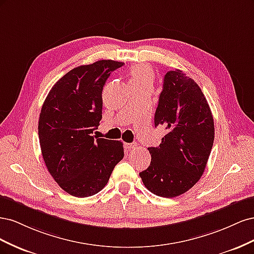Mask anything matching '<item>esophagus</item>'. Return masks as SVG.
Listing matches in <instances>:
<instances>
[{
    "label": "esophagus",
    "instance_id": "obj_1",
    "mask_svg": "<svg viewBox=\"0 0 254 254\" xmlns=\"http://www.w3.org/2000/svg\"><path fill=\"white\" fill-rule=\"evenodd\" d=\"M124 146L127 150H132V149L136 148L137 145H136V143H125Z\"/></svg>",
    "mask_w": 254,
    "mask_h": 254
}]
</instances>
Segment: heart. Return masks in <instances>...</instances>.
I'll list each match as a JSON object with an SVG mask.
<instances>
[{
	"instance_id": "heart-1",
	"label": "heart",
	"mask_w": 254,
	"mask_h": 254,
	"mask_svg": "<svg viewBox=\"0 0 254 254\" xmlns=\"http://www.w3.org/2000/svg\"><path fill=\"white\" fill-rule=\"evenodd\" d=\"M155 80L152 67L146 64L133 65L129 71V84L131 88H151Z\"/></svg>"
}]
</instances>
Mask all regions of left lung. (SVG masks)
Wrapping results in <instances>:
<instances>
[{
  "instance_id": "8db88e82",
  "label": "left lung",
  "mask_w": 254,
  "mask_h": 254,
  "mask_svg": "<svg viewBox=\"0 0 254 254\" xmlns=\"http://www.w3.org/2000/svg\"><path fill=\"white\" fill-rule=\"evenodd\" d=\"M167 133L157 147H148L151 162L140 173L144 186L160 197L173 198L193 188L202 176L214 142V121L201 89L182 71H168L163 79L155 126Z\"/></svg>"
}]
</instances>
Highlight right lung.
<instances>
[{"label":"right lung","mask_w":254,"mask_h":254,"mask_svg":"<svg viewBox=\"0 0 254 254\" xmlns=\"http://www.w3.org/2000/svg\"><path fill=\"white\" fill-rule=\"evenodd\" d=\"M123 63L99 60L74 67L45 98L38 133L44 163L58 186L75 197L102 190L124 158L120 141L93 136L103 110V88Z\"/></svg>","instance_id":"obj_1"}]
</instances>
